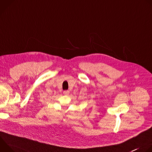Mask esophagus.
<instances>
[{"instance_id": "34e87169", "label": "esophagus", "mask_w": 152, "mask_h": 152, "mask_svg": "<svg viewBox=\"0 0 152 152\" xmlns=\"http://www.w3.org/2000/svg\"><path fill=\"white\" fill-rule=\"evenodd\" d=\"M69 93H70V91H68V90L64 91L63 92V94H64V95H69Z\"/></svg>"}]
</instances>
